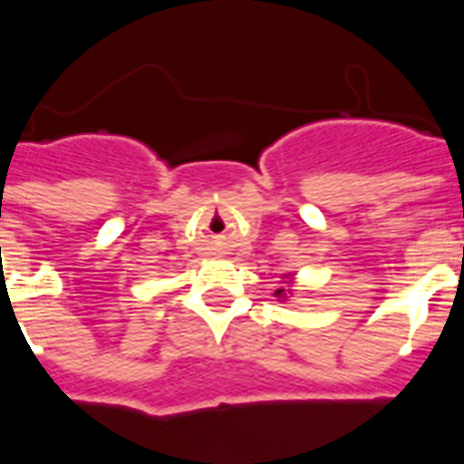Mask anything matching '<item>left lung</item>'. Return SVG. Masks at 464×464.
I'll use <instances>...</instances> for the list:
<instances>
[{
	"label": "left lung",
	"instance_id": "8db88e82",
	"mask_svg": "<svg viewBox=\"0 0 464 464\" xmlns=\"http://www.w3.org/2000/svg\"><path fill=\"white\" fill-rule=\"evenodd\" d=\"M276 295H278V298H285V288H278V291H276Z\"/></svg>",
	"mask_w": 464,
	"mask_h": 464
}]
</instances>
